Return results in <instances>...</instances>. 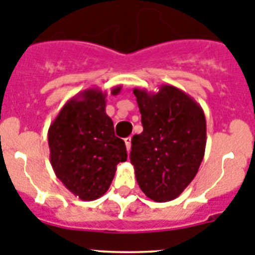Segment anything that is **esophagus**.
I'll return each mask as SVG.
<instances>
[{
  "instance_id": "obj_1",
  "label": "esophagus",
  "mask_w": 255,
  "mask_h": 255,
  "mask_svg": "<svg viewBox=\"0 0 255 255\" xmlns=\"http://www.w3.org/2000/svg\"><path fill=\"white\" fill-rule=\"evenodd\" d=\"M130 141H132V139H130V137H127V138H125V143H126V147H127V151L128 152H129L130 151Z\"/></svg>"
}]
</instances>
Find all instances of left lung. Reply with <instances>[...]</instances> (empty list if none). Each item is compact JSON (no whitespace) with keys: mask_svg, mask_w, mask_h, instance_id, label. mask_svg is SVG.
Listing matches in <instances>:
<instances>
[{"mask_svg":"<svg viewBox=\"0 0 255 255\" xmlns=\"http://www.w3.org/2000/svg\"><path fill=\"white\" fill-rule=\"evenodd\" d=\"M143 132L132 138L129 159L137 183L155 202L182 194L198 173L206 150V117L201 105L180 89H133Z\"/></svg>","mask_w":255,"mask_h":255,"instance_id":"left-lung-1","label":"left lung"}]
</instances>
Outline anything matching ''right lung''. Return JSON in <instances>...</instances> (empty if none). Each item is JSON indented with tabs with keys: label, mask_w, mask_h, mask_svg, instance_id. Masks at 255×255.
I'll list each match as a JSON object with an SVG mask.
<instances>
[{
	"label": "right lung",
	"mask_w": 255,
	"mask_h": 255,
	"mask_svg": "<svg viewBox=\"0 0 255 255\" xmlns=\"http://www.w3.org/2000/svg\"><path fill=\"white\" fill-rule=\"evenodd\" d=\"M121 90L119 85L111 93L118 95ZM105 105V91L86 89L63 105L48 129L56 176L81 201L102 197L111 187L117 165L127 160L125 141L114 134Z\"/></svg>",
	"instance_id": "add662e5"
}]
</instances>
